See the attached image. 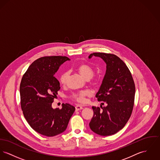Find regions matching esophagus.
I'll return each instance as SVG.
<instances>
[{"label":"esophagus","instance_id":"esophagus-1","mask_svg":"<svg viewBox=\"0 0 160 160\" xmlns=\"http://www.w3.org/2000/svg\"><path fill=\"white\" fill-rule=\"evenodd\" d=\"M75 108H76V111H78L81 110V109H83V108H82L81 106H80V105H77V106L75 107Z\"/></svg>","mask_w":160,"mask_h":160}]
</instances>
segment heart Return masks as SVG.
<instances>
[{
    "label": "heart",
    "instance_id": "b5f03b06",
    "mask_svg": "<svg viewBox=\"0 0 160 160\" xmlns=\"http://www.w3.org/2000/svg\"><path fill=\"white\" fill-rule=\"evenodd\" d=\"M77 70L81 75V76L86 80L91 79L94 74V72L92 68L86 63H80L77 67ZM68 75L69 73L68 72H64L63 73H62L60 77V81L62 84H65L66 83L68 78ZM89 95L90 92L88 91L84 90L74 93L72 96V98L73 100L79 103H85L86 102V98Z\"/></svg>",
    "mask_w": 160,
    "mask_h": 160
}]
</instances>
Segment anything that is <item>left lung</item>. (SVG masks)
<instances>
[{
	"label": "left lung",
	"mask_w": 160,
	"mask_h": 160,
	"mask_svg": "<svg viewBox=\"0 0 160 160\" xmlns=\"http://www.w3.org/2000/svg\"><path fill=\"white\" fill-rule=\"evenodd\" d=\"M93 56L102 58L106 64V73L96 97L107 106L102 110L99 107H92L93 116L89 127L97 134L111 136L122 130L131 116L135 85L128 68L118 57L112 54L94 52L88 58Z\"/></svg>",
	"instance_id": "8db88e82"
}]
</instances>
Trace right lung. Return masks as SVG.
Here are the masks:
<instances>
[{"mask_svg": "<svg viewBox=\"0 0 160 160\" xmlns=\"http://www.w3.org/2000/svg\"><path fill=\"white\" fill-rule=\"evenodd\" d=\"M70 60L65 56H46L35 60L23 75L20 84L21 106L29 125L37 132L54 136L67 129L75 108L68 103L53 109L52 103L60 90L54 77L59 67Z\"/></svg>", "mask_w": 160, "mask_h": 160, "instance_id": "add662e5", "label": "right lung"}]
</instances>
